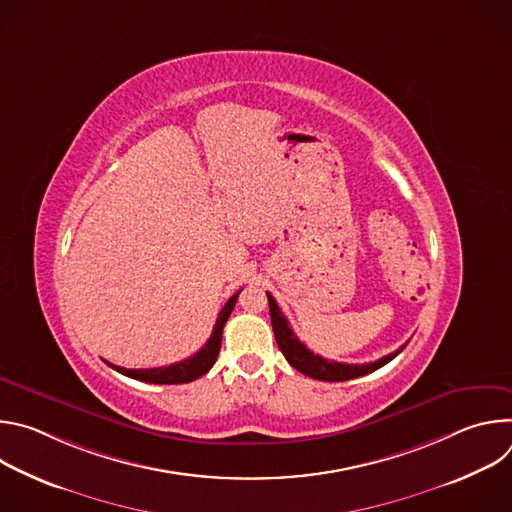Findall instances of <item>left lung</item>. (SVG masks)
Returning <instances> with one entry per match:
<instances>
[{"mask_svg": "<svg viewBox=\"0 0 512 512\" xmlns=\"http://www.w3.org/2000/svg\"><path fill=\"white\" fill-rule=\"evenodd\" d=\"M267 302H269L271 326H273V334H275L279 350L283 352L285 360L291 364V367L312 379L336 383V381H350V379H356L362 375H369V373L385 367L387 362H391L405 348V344H403L399 350H395L375 362H364V364H346V362L328 360L320 354H314L304 342H300V338L294 334V330L289 328L285 316L281 314L277 302L273 300L269 291H267Z\"/></svg>", "mask_w": 512, "mask_h": 512, "instance_id": "left-lung-1", "label": "left lung"}]
</instances>
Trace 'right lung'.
<instances>
[{
	"label": "right lung",
	"instance_id": "1",
	"mask_svg": "<svg viewBox=\"0 0 512 512\" xmlns=\"http://www.w3.org/2000/svg\"><path fill=\"white\" fill-rule=\"evenodd\" d=\"M239 291L229 298V302L225 304V308L221 310L216 318V324L212 328V334L208 338V342L192 356L168 364V367H156V369H123V367H115V364L107 362L111 369H115L117 373L131 377L135 381H143V383H154V385H180V383H190L196 381L198 377H202L204 373H208L212 369V364L216 362L218 352H221V340H223V328L237 304Z\"/></svg>",
	"mask_w": 512,
	"mask_h": 512
}]
</instances>
